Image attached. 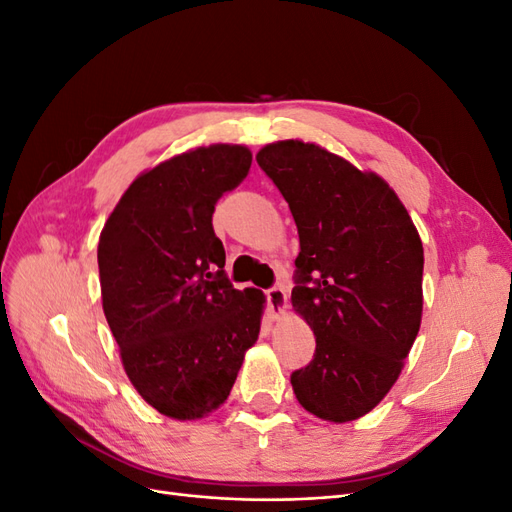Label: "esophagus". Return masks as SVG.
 Instances as JSON below:
<instances>
[{"mask_svg": "<svg viewBox=\"0 0 512 512\" xmlns=\"http://www.w3.org/2000/svg\"><path fill=\"white\" fill-rule=\"evenodd\" d=\"M265 297H267V305H269V314L273 318L280 316L286 307V290L282 286H273V288L265 290Z\"/></svg>", "mask_w": 512, "mask_h": 512, "instance_id": "obj_1", "label": "esophagus"}]
</instances>
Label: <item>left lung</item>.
<instances>
[{"label":"left lung","mask_w":512,"mask_h":512,"mask_svg":"<svg viewBox=\"0 0 512 512\" xmlns=\"http://www.w3.org/2000/svg\"><path fill=\"white\" fill-rule=\"evenodd\" d=\"M256 162L297 224L292 307L316 335L292 391L324 421H354L391 391L421 327V237L389 183L327 149L280 141Z\"/></svg>","instance_id":"1"}]
</instances>
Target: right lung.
<instances>
[{
	"instance_id": "obj_1",
	"label": "right lung",
	"mask_w": 512,
	"mask_h": 512,
	"mask_svg": "<svg viewBox=\"0 0 512 512\" xmlns=\"http://www.w3.org/2000/svg\"><path fill=\"white\" fill-rule=\"evenodd\" d=\"M250 166L243 145L170 158L132 181L100 235L102 307L123 369L149 406L179 421L224 404L260 333L265 294L230 284L211 224Z\"/></svg>"
}]
</instances>
